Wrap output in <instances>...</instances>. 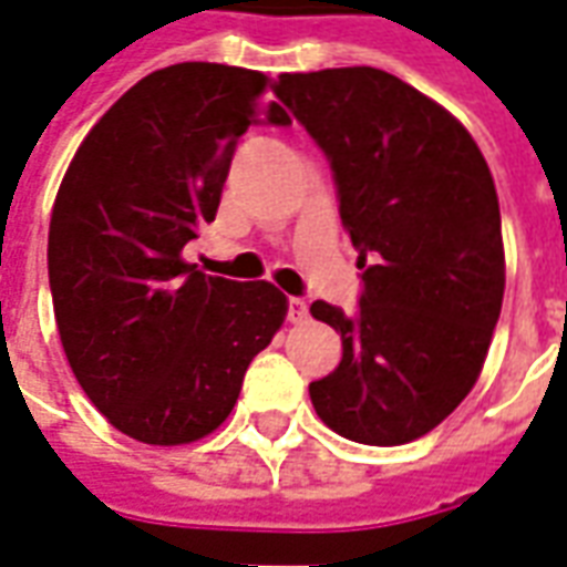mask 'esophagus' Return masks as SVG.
Segmentation results:
<instances>
[{
  "mask_svg": "<svg viewBox=\"0 0 567 567\" xmlns=\"http://www.w3.org/2000/svg\"><path fill=\"white\" fill-rule=\"evenodd\" d=\"M309 316V307L307 300H300V297H288V319L295 321H303Z\"/></svg>",
  "mask_w": 567,
  "mask_h": 567,
  "instance_id": "34e87169",
  "label": "esophagus"
}]
</instances>
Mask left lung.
<instances>
[{"instance_id":"left-lung-1","label":"left lung","mask_w":567,"mask_h":567,"mask_svg":"<svg viewBox=\"0 0 567 567\" xmlns=\"http://www.w3.org/2000/svg\"><path fill=\"white\" fill-rule=\"evenodd\" d=\"M331 163L364 291L316 300L343 358L309 398L328 427L398 446L474 389L504 300V243L486 157L455 117L373 66L285 72L272 84Z\"/></svg>"}]
</instances>
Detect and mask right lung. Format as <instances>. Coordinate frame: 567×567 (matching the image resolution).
<instances>
[{
  "label": "right lung",
  "mask_w": 567,
  "mask_h": 567,
  "mask_svg": "<svg viewBox=\"0 0 567 567\" xmlns=\"http://www.w3.org/2000/svg\"><path fill=\"white\" fill-rule=\"evenodd\" d=\"M267 84L224 63L151 72L96 121L56 190L48 279L69 368L117 431L151 446L221 425L288 312L276 285L182 258L215 221L239 136L291 124Z\"/></svg>",
  "instance_id": "add662e5"
}]
</instances>
